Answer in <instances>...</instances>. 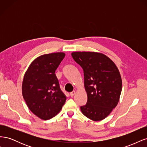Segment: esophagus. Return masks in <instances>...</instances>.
Wrapping results in <instances>:
<instances>
[{"label":"esophagus","mask_w":147,"mask_h":147,"mask_svg":"<svg viewBox=\"0 0 147 147\" xmlns=\"http://www.w3.org/2000/svg\"><path fill=\"white\" fill-rule=\"evenodd\" d=\"M75 94V91H72V92L70 93V95L71 97H73Z\"/></svg>","instance_id":"obj_1"}]
</instances>
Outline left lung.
Instances as JSON below:
<instances>
[{
  "instance_id": "obj_1",
  "label": "left lung",
  "mask_w": 147,
  "mask_h": 147,
  "mask_svg": "<svg viewBox=\"0 0 147 147\" xmlns=\"http://www.w3.org/2000/svg\"><path fill=\"white\" fill-rule=\"evenodd\" d=\"M72 56L84 73L87 92L86 104L80 107L82 113L93 121L105 119L118 103L122 90L121 75L109 57L96 52H74Z\"/></svg>"
}]
</instances>
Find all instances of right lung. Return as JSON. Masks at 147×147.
Wrapping results in <instances>:
<instances>
[{
  "label": "right lung",
  "mask_w": 147,
  "mask_h": 147,
  "mask_svg": "<svg viewBox=\"0 0 147 147\" xmlns=\"http://www.w3.org/2000/svg\"><path fill=\"white\" fill-rule=\"evenodd\" d=\"M64 57V53L39 56L31 63L24 76L23 98L31 112L42 119L55 117L66 100L55 74Z\"/></svg>",
  "instance_id": "obj_1"
}]
</instances>
